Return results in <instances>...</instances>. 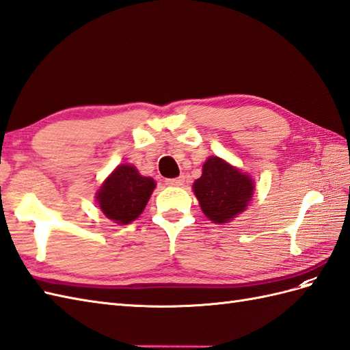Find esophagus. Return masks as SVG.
Masks as SVG:
<instances>
[{
	"label": "esophagus",
	"instance_id": "1",
	"mask_svg": "<svg viewBox=\"0 0 350 350\" xmlns=\"http://www.w3.org/2000/svg\"><path fill=\"white\" fill-rule=\"evenodd\" d=\"M183 183H185V177L183 176L176 177V178H168V180H167L168 186H183Z\"/></svg>",
	"mask_w": 350,
	"mask_h": 350
}]
</instances>
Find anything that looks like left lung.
<instances>
[{
	"label": "left lung",
	"mask_w": 350,
	"mask_h": 350,
	"mask_svg": "<svg viewBox=\"0 0 350 350\" xmlns=\"http://www.w3.org/2000/svg\"><path fill=\"white\" fill-rule=\"evenodd\" d=\"M192 189L202 213L214 223H228L253 200L254 183L247 173L219 157H210Z\"/></svg>",
	"instance_id": "obj_1"
}]
</instances>
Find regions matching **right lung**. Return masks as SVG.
<instances>
[{"label":"right lung","instance_id":"obj_1","mask_svg":"<svg viewBox=\"0 0 350 350\" xmlns=\"http://www.w3.org/2000/svg\"><path fill=\"white\" fill-rule=\"evenodd\" d=\"M155 186L154 178L142 176L134 165L121 164L97 191L98 208L118 225H129L145 210Z\"/></svg>","mask_w":350,"mask_h":350}]
</instances>
